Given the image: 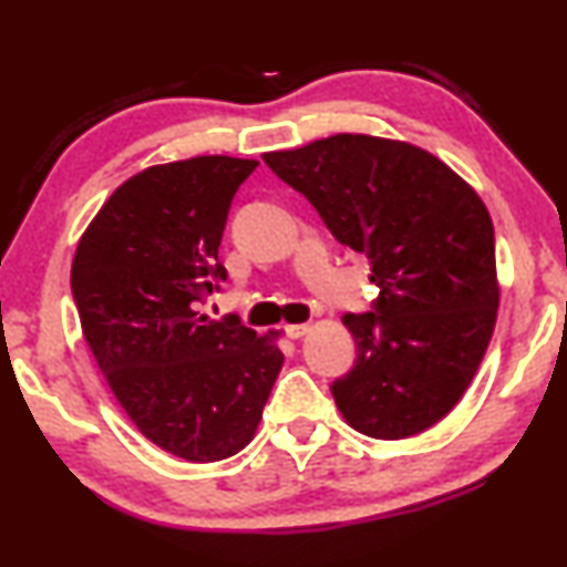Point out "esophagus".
Here are the masks:
<instances>
[{
  "label": "esophagus",
  "mask_w": 567,
  "mask_h": 567,
  "mask_svg": "<svg viewBox=\"0 0 567 567\" xmlns=\"http://www.w3.org/2000/svg\"><path fill=\"white\" fill-rule=\"evenodd\" d=\"M309 330H311V324H288L285 327V336L298 340V338H303Z\"/></svg>",
  "instance_id": "obj_1"
}]
</instances>
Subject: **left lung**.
Here are the masks:
<instances>
[{"label": "left lung", "mask_w": 567, "mask_h": 567, "mask_svg": "<svg viewBox=\"0 0 567 567\" xmlns=\"http://www.w3.org/2000/svg\"><path fill=\"white\" fill-rule=\"evenodd\" d=\"M264 163L372 264L378 298L343 317L357 361L330 385L346 422L383 441L427 431L467 391L494 332L499 288L483 200L435 155L367 134Z\"/></svg>", "instance_id": "8db88e82"}]
</instances>
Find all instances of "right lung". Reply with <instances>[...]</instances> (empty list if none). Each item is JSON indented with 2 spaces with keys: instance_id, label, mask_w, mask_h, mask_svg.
Instances as JSON below:
<instances>
[{
  "instance_id": "right-lung-1",
  "label": "right lung",
  "mask_w": 567,
  "mask_h": 567,
  "mask_svg": "<svg viewBox=\"0 0 567 567\" xmlns=\"http://www.w3.org/2000/svg\"><path fill=\"white\" fill-rule=\"evenodd\" d=\"M256 166L197 155L132 176L73 258V303L107 385L145 439L187 462L248 446L282 370L275 336L200 313L227 282L218 245Z\"/></svg>"
}]
</instances>
